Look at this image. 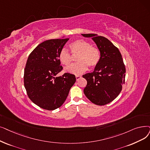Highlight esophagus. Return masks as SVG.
<instances>
[{
    "label": "esophagus",
    "mask_w": 150,
    "mask_h": 150,
    "mask_svg": "<svg viewBox=\"0 0 150 150\" xmlns=\"http://www.w3.org/2000/svg\"><path fill=\"white\" fill-rule=\"evenodd\" d=\"M75 78H76V81H78V80H79L80 79V78H81V76H80V75H76Z\"/></svg>",
    "instance_id": "esophagus-1"
}]
</instances>
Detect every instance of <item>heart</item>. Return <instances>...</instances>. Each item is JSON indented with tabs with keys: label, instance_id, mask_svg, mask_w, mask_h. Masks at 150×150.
Segmentation results:
<instances>
[{
	"label": "heart",
	"instance_id": "1",
	"mask_svg": "<svg viewBox=\"0 0 150 150\" xmlns=\"http://www.w3.org/2000/svg\"><path fill=\"white\" fill-rule=\"evenodd\" d=\"M71 52L74 55L79 54L76 58L78 63L71 64L64 69L65 72L79 75L86 71L88 66L94 67L100 60L99 51L92 47L90 43L83 40H78L70 45ZM59 59L61 64L68 66L71 62V54L67 50L63 48L59 54Z\"/></svg>",
	"mask_w": 150,
	"mask_h": 150
}]
</instances>
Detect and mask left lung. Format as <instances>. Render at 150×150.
Instances as JSON below:
<instances>
[{
    "label": "left lung",
    "mask_w": 150,
    "mask_h": 150,
    "mask_svg": "<svg viewBox=\"0 0 150 150\" xmlns=\"http://www.w3.org/2000/svg\"><path fill=\"white\" fill-rule=\"evenodd\" d=\"M91 38L100 51V60L93 72L83 75L87 81L84 94L97 105H104L116 98L125 84L126 69L119 50L105 37L81 34Z\"/></svg>",
    "instance_id": "obj_1"
}]
</instances>
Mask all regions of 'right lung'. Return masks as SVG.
Here are the masks:
<instances>
[{
  "mask_svg": "<svg viewBox=\"0 0 150 150\" xmlns=\"http://www.w3.org/2000/svg\"><path fill=\"white\" fill-rule=\"evenodd\" d=\"M69 40L63 37L45 41L28 57L24 69V87L29 99L42 108L54 110L60 107L76 81L73 74L56 76L62 69L59 53Z\"/></svg>",
  "mask_w": 150,
  "mask_h": 150,
  "instance_id": "1",
  "label": "right lung"
}]
</instances>
